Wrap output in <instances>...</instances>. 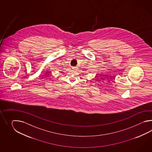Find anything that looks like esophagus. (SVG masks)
Instances as JSON below:
<instances>
[{
  "mask_svg": "<svg viewBox=\"0 0 152 152\" xmlns=\"http://www.w3.org/2000/svg\"><path fill=\"white\" fill-rule=\"evenodd\" d=\"M72 69L73 70H77V67H72Z\"/></svg>",
  "mask_w": 152,
  "mask_h": 152,
  "instance_id": "1",
  "label": "esophagus"
}]
</instances>
